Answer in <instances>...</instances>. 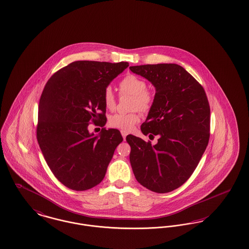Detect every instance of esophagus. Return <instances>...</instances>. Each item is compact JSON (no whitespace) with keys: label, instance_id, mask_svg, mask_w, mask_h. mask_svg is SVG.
Returning a JSON list of instances; mask_svg holds the SVG:
<instances>
[{"label":"esophagus","instance_id":"1","mask_svg":"<svg viewBox=\"0 0 249 249\" xmlns=\"http://www.w3.org/2000/svg\"><path fill=\"white\" fill-rule=\"evenodd\" d=\"M121 134H122L123 139L125 140V139H126V136H127V134H128V132H125V131H121Z\"/></svg>","mask_w":249,"mask_h":249}]
</instances>
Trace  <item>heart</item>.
I'll return each mask as SVG.
<instances>
[{
    "label": "heart",
    "mask_w": 249,
    "mask_h": 249,
    "mask_svg": "<svg viewBox=\"0 0 249 249\" xmlns=\"http://www.w3.org/2000/svg\"><path fill=\"white\" fill-rule=\"evenodd\" d=\"M119 88L122 93L130 94L133 97L132 109L147 112L150 110L153 104V96L146 90V83L142 78L128 74L119 83ZM103 101L105 106L113 110L116 107V98L111 88H106L103 92ZM140 121V115L137 111L130 114L117 113L113 115L109 119L111 127L120 129L121 131L129 132L134 125Z\"/></svg>",
    "instance_id": "1"
}]
</instances>
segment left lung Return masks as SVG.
<instances>
[{
  "mask_svg": "<svg viewBox=\"0 0 249 249\" xmlns=\"http://www.w3.org/2000/svg\"><path fill=\"white\" fill-rule=\"evenodd\" d=\"M155 88L143 134L158 136L151 145L132 134L130 161L137 181L155 193L181 186L200 161L210 138V105L201 85L177 64L130 67Z\"/></svg>",
  "mask_w": 249,
  "mask_h": 249,
  "instance_id": "8db88e82",
  "label": "left lung"
}]
</instances>
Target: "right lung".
<instances>
[{
  "mask_svg": "<svg viewBox=\"0 0 249 249\" xmlns=\"http://www.w3.org/2000/svg\"><path fill=\"white\" fill-rule=\"evenodd\" d=\"M129 67L128 62L75 61L47 82L38 105L36 138L50 169L61 183L88 190L104 178L117 146V129L88 131L89 123H106L103 92Z\"/></svg>",
  "mask_w": 249,
  "mask_h": 249,
  "instance_id": "obj_1",
  "label": "right lung"
}]
</instances>
